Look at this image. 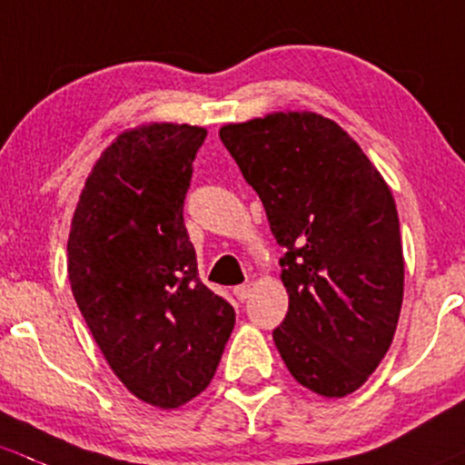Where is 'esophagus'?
Instances as JSON below:
<instances>
[{
    "instance_id": "34e87169",
    "label": "esophagus",
    "mask_w": 465,
    "mask_h": 465,
    "mask_svg": "<svg viewBox=\"0 0 465 465\" xmlns=\"http://www.w3.org/2000/svg\"><path fill=\"white\" fill-rule=\"evenodd\" d=\"M234 298L239 300V302H246L248 298H251V286L248 284H242V286H234Z\"/></svg>"
}]
</instances>
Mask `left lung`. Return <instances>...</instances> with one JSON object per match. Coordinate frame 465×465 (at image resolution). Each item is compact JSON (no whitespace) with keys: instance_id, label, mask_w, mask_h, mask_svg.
Masks as SVG:
<instances>
[{"instance_id":"8db88e82","label":"left lung","mask_w":465,"mask_h":465,"mask_svg":"<svg viewBox=\"0 0 465 465\" xmlns=\"http://www.w3.org/2000/svg\"><path fill=\"white\" fill-rule=\"evenodd\" d=\"M219 138L266 210L289 293L272 340L300 385L329 399L381 365L403 304V246L390 188L329 118L280 112Z\"/></svg>"}]
</instances>
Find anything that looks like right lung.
Wrapping results in <instances>:
<instances>
[{"mask_svg":"<svg viewBox=\"0 0 465 465\" xmlns=\"http://www.w3.org/2000/svg\"><path fill=\"white\" fill-rule=\"evenodd\" d=\"M203 127L121 134L91 170L69 234V282L91 336L123 385L179 408L213 381L234 327L228 300L199 280L183 223Z\"/></svg>","mask_w":465,"mask_h":465,"instance_id":"right-lung-1","label":"right lung"}]
</instances>
